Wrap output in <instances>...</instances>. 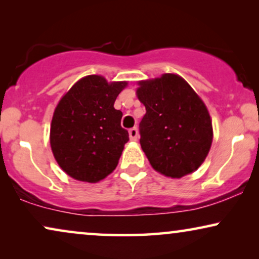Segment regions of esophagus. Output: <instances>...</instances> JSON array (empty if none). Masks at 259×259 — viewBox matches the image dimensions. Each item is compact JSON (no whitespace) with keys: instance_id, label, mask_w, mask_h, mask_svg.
Segmentation results:
<instances>
[{"instance_id":"obj_1","label":"esophagus","mask_w":259,"mask_h":259,"mask_svg":"<svg viewBox=\"0 0 259 259\" xmlns=\"http://www.w3.org/2000/svg\"><path fill=\"white\" fill-rule=\"evenodd\" d=\"M130 133V139L132 141H137L138 140V137H139V132H138V128L137 127H134V128H131L128 131Z\"/></svg>"}]
</instances>
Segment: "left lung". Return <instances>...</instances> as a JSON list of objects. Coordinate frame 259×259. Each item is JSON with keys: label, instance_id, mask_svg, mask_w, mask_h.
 <instances>
[{"label": "left lung", "instance_id": "1", "mask_svg": "<svg viewBox=\"0 0 259 259\" xmlns=\"http://www.w3.org/2000/svg\"><path fill=\"white\" fill-rule=\"evenodd\" d=\"M138 99L146 108L140 145L155 171L171 178L192 173L210 151L213 131L206 106L176 74L140 81Z\"/></svg>", "mask_w": 259, "mask_h": 259}]
</instances>
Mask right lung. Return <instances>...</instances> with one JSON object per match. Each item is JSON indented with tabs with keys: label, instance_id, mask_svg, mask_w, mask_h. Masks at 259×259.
<instances>
[{
	"label": "right lung",
	"instance_id": "1",
	"mask_svg": "<svg viewBox=\"0 0 259 259\" xmlns=\"http://www.w3.org/2000/svg\"><path fill=\"white\" fill-rule=\"evenodd\" d=\"M127 82L108 83L100 75L80 79L56 106L51 147L67 175L87 183L100 182L114 171L130 140L121 127L115 99Z\"/></svg>",
	"mask_w": 259,
	"mask_h": 259
}]
</instances>
